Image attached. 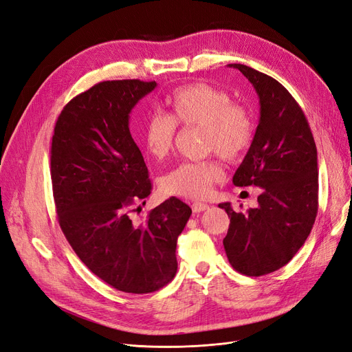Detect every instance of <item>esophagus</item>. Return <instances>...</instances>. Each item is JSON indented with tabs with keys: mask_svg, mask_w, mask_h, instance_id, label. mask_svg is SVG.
<instances>
[{
	"mask_svg": "<svg viewBox=\"0 0 352 352\" xmlns=\"http://www.w3.org/2000/svg\"><path fill=\"white\" fill-rule=\"evenodd\" d=\"M208 208H209V205L202 204V202H193L192 204V210L195 214H199V212H202V210H206Z\"/></svg>",
	"mask_w": 352,
	"mask_h": 352,
	"instance_id": "34e87169",
	"label": "esophagus"
}]
</instances>
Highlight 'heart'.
<instances>
[{
	"mask_svg": "<svg viewBox=\"0 0 352 352\" xmlns=\"http://www.w3.org/2000/svg\"><path fill=\"white\" fill-rule=\"evenodd\" d=\"M166 107L168 116L159 112L150 116L143 131L144 146L157 160L173 150L177 125L201 127L204 151H217L228 162L244 157L254 142L256 124L251 112L209 83L193 82L173 89L166 98ZM222 176L221 166L212 159L184 162L160 179V188L166 195L204 199Z\"/></svg>",
	"mask_w": 352,
	"mask_h": 352,
	"instance_id": "heart-1",
	"label": "heart"
}]
</instances>
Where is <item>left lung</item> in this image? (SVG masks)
<instances>
[{
  "label": "left lung",
  "mask_w": 352,
  "mask_h": 352,
  "mask_svg": "<svg viewBox=\"0 0 352 352\" xmlns=\"http://www.w3.org/2000/svg\"><path fill=\"white\" fill-rule=\"evenodd\" d=\"M260 98V121L250 150L232 177L235 186H260L258 205L236 210L219 204L230 218L223 248L245 276L282 269L300 247L318 214V153L307 120L282 83L245 65L232 63Z\"/></svg>",
  "instance_id": "obj_1"
}]
</instances>
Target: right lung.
Masks as SVG:
<instances>
[{"label":"right lung","instance_id":"1","mask_svg":"<svg viewBox=\"0 0 352 352\" xmlns=\"http://www.w3.org/2000/svg\"><path fill=\"white\" fill-rule=\"evenodd\" d=\"M156 87L154 80H105L76 95L56 121L50 150L53 198L66 240L95 276L135 294L172 282L177 236L192 214L172 196L144 223L130 217L151 192L129 129L130 112Z\"/></svg>","mask_w":352,"mask_h":352}]
</instances>
